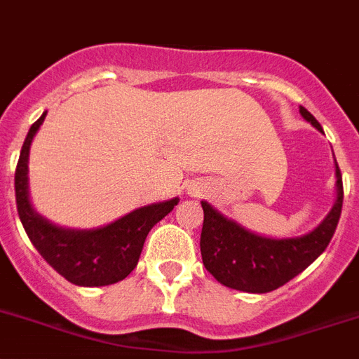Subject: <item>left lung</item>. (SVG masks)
Masks as SVG:
<instances>
[{
  "instance_id": "1",
  "label": "left lung",
  "mask_w": 359,
  "mask_h": 359,
  "mask_svg": "<svg viewBox=\"0 0 359 359\" xmlns=\"http://www.w3.org/2000/svg\"><path fill=\"white\" fill-rule=\"evenodd\" d=\"M300 114L316 130L322 126L313 114L300 106ZM338 198L327 218L309 235L298 238L271 240L245 231L244 227L202 202L204 224L201 233V255L204 267L226 287L244 292H269L282 287L296 274L316 260L325 251L334 235L344 205L341 171L336 166Z\"/></svg>"
}]
</instances>
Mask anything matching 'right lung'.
<instances>
[{
    "mask_svg": "<svg viewBox=\"0 0 359 359\" xmlns=\"http://www.w3.org/2000/svg\"><path fill=\"white\" fill-rule=\"evenodd\" d=\"M45 117L46 111L30 126L15 166V205L25 231L37 253L68 282L83 287L121 282L135 269L149 229L175 208L179 198L139 208L93 231H72L52 226L32 210L27 189L30 142Z\"/></svg>",
    "mask_w": 359,
    "mask_h": 359,
    "instance_id": "obj_1",
    "label": "right lung"
}]
</instances>
